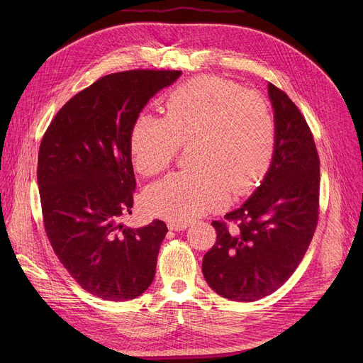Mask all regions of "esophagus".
Returning <instances> with one entry per match:
<instances>
[{"mask_svg":"<svg viewBox=\"0 0 363 363\" xmlns=\"http://www.w3.org/2000/svg\"><path fill=\"white\" fill-rule=\"evenodd\" d=\"M186 226H188L186 220H174V222L169 223V230H172V231H184Z\"/></svg>","mask_w":363,"mask_h":363,"instance_id":"1","label":"esophagus"}]
</instances>
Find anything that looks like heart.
Here are the masks:
<instances>
[{"label": "heart", "instance_id": "1", "mask_svg": "<svg viewBox=\"0 0 363 363\" xmlns=\"http://www.w3.org/2000/svg\"><path fill=\"white\" fill-rule=\"evenodd\" d=\"M275 141L268 100L218 76L177 86L167 95L164 118L143 111L129 133L133 163L147 177L164 170L181 145L191 144V169L164 177L145 194L150 211L172 220L215 211L230 194H249L271 166Z\"/></svg>", "mask_w": 363, "mask_h": 363}]
</instances>
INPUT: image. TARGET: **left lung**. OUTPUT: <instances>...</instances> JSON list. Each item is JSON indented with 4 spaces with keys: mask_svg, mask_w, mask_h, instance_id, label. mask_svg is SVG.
Listing matches in <instances>:
<instances>
[{
    "mask_svg": "<svg viewBox=\"0 0 363 363\" xmlns=\"http://www.w3.org/2000/svg\"><path fill=\"white\" fill-rule=\"evenodd\" d=\"M277 125L269 170L253 196L213 220L216 242L201 271L219 296L255 301L277 291L297 269L319 216V156L311 128L289 95L268 85Z\"/></svg>",
    "mask_w": 363,
    "mask_h": 363,
    "instance_id": "8db88e82",
    "label": "left lung"
}]
</instances>
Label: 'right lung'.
Listing matches in <instances>:
<instances>
[{
	"label": "right lung",
	"instance_id": "obj_1",
	"mask_svg": "<svg viewBox=\"0 0 363 363\" xmlns=\"http://www.w3.org/2000/svg\"><path fill=\"white\" fill-rule=\"evenodd\" d=\"M179 70H126L95 81L72 97L45 130L38 186L47 237L81 287L126 301L155 279L166 223L123 225L135 191L129 133L152 95Z\"/></svg>",
	"mask_w": 363,
	"mask_h": 363
}]
</instances>
